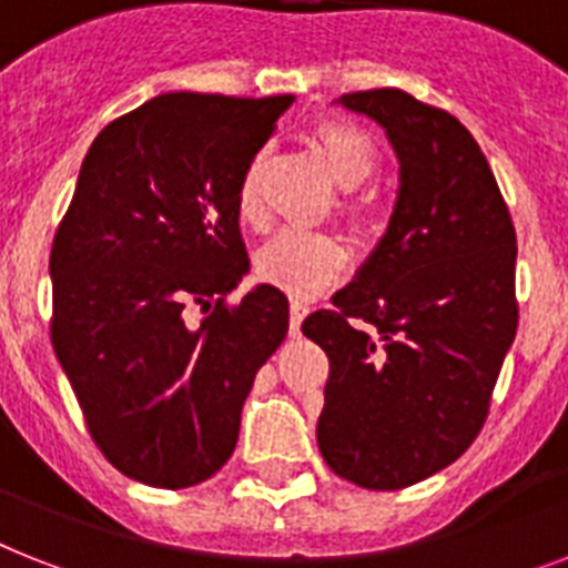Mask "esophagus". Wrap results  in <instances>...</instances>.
Returning a JSON list of instances; mask_svg holds the SVG:
<instances>
[{"instance_id": "esophagus-1", "label": "esophagus", "mask_w": 568, "mask_h": 568, "mask_svg": "<svg viewBox=\"0 0 568 568\" xmlns=\"http://www.w3.org/2000/svg\"><path fill=\"white\" fill-rule=\"evenodd\" d=\"M308 315V303L306 300H292V335H297L300 324H303V317Z\"/></svg>"}]
</instances>
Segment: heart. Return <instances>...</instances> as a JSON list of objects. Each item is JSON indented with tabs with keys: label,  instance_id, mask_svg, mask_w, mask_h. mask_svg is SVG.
<instances>
[{
	"label": "heart",
	"instance_id": "b5f03b06",
	"mask_svg": "<svg viewBox=\"0 0 568 568\" xmlns=\"http://www.w3.org/2000/svg\"><path fill=\"white\" fill-rule=\"evenodd\" d=\"M312 149L324 160L326 172L344 189L338 210L353 227H364L371 221V204L358 197V189L367 178H373L379 165L376 142L349 122H321L308 136ZM262 156H256L242 174L239 183V219L244 224L262 221ZM347 251L338 236L332 233H303V230H283L256 253V276L265 283L294 294V297H312L344 271Z\"/></svg>",
	"mask_w": 568,
	"mask_h": 568
}]
</instances>
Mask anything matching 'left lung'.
<instances>
[{
  "label": "left lung",
  "mask_w": 568,
  "mask_h": 568,
  "mask_svg": "<svg viewBox=\"0 0 568 568\" xmlns=\"http://www.w3.org/2000/svg\"><path fill=\"white\" fill-rule=\"evenodd\" d=\"M341 104L388 133L399 192L358 276L303 321L329 356L317 446L335 476L403 490L458 460L514 344L516 230L478 142L403 90Z\"/></svg>",
  "instance_id": "obj_1"
}]
</instances>
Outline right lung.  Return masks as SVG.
<instances>
[{"label":"right lung","instance_id":"obj_1","mask_svg":"<svg viewBox=\"0 0 568 568\" xmlns=\"http://www.w3.org/2000/svg\"><path fill=\"white\" fill-rule=\"evenodd\" d=\"M292 101L163 92L87 151L49 260L52 347L95 446L133 481L215 476L288 332L280 288L227 294L251 268L239 183Z\"/></svg>","mask_w":568,"mask_h":568}]
</instances>
